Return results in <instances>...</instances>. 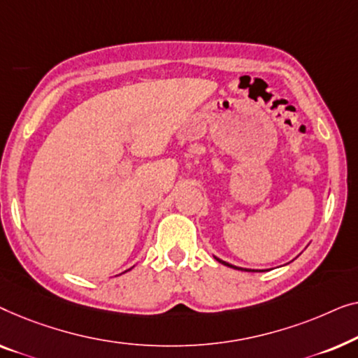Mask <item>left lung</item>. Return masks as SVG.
Masks as SVG:
<instances>
[{"mask_svg":"<svg viewBox=\"0 0 358 358\" xmlns=\"http://www.w3.org/2000/svg\"><path fill=\"white\" fill-rule=\"evenodd\" d=\"M215 259L219 261V263H222L224 266H229V268H231V269H240V271H246V273H256L255 269H245V268H238V266H234V264H230V263H227V261H222V259H219L217 256H214Z\"/></svg>","mask_w":358,"mask_h":358,"instance_id":"8db88e82","label":"left lung"}]
</instances>
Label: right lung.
Instances as JSON below:
<instances>
[{"label": "right lung", "mask_w": 358, "mask_h": 358, "mask_svg": "<svg viewBox=\"0 0 358 358\" xmlns=\"http://www.w3.org/2000/svg\"><path fill=\"white\" fill-rule=\"evenodd\" d=\"M128 271H129V269H128ZM124 273H127V271H124Z\"/></svg>", "instance_id": "obj_1"}]
</instances>
